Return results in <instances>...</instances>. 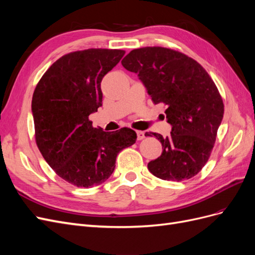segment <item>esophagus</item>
I'll return each mask as SVG.
<instances>
[{"mask_svg": "<svg viewBox=\"0 0 255 255\" xmlns=\"http://www.w3.org/2000/svg\"><path fill=\"white\" fill-rule=\"evenodd\" d=\"M137 139L138 140H142L143 138L145 137V135H144V132H142V130H137Z\"/></svg>", "mask_w": 255, "mask_h": 255, "instance_id": "obj_1", "label": "esophagus"}]
</instances>
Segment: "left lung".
Instances as JSON below:
<instances>
[{
	"label": "left lung",
	"instance_id": "8db88e82",
	"mask_svg": "<svg viewBox=\"0 0 255 255\" xmlns=\"http://www.w3.org/2000/svg\"><path fill=\"white\" fill-rule=\"evenodd\" d=\"M121 64L138 74L154 104L167 105L171 135L152 133L163 152L148 164L149 171L165 181L195 176L210 158L225 112L214 81L195 59L167 48L135 49Z\"/></svg>",
	"mask_w": 255,
	"mask_h": 255
}]
</instances>
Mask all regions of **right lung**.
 <instances>
[{
	"label": "right lung",
	"mask_w": 255,
	"mask_h": 255,
	"mask_svg": "<svg viewBox=\"0 0 255 255\" xmlns=\"http://www.w3.org/2000/svg\"><path fill=\"white\" fill-rule=\"evenodd\" d=\"M125 53L88 49L66 54L35 88L32 113L38 149L56 174L74 186L88 188L105 182L118 153L136 142L132 128L104 132L89 120L102 106V79Z\"/></svg>",
	"instance_id": "obj_1"
}]
</instances>
